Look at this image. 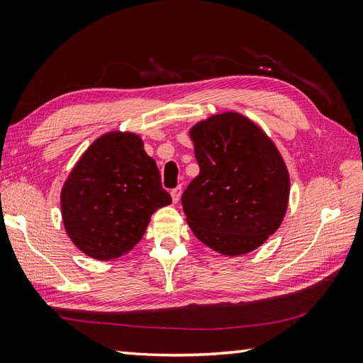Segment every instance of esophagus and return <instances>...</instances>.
Here are the masks:
<instances>
[{
    "label": "esophagus",
    "instance_id": "34e87169",
    "mask_svg": "<svg viewBox=\"0 0 363 363\" xmlns=\"http://www.w3.org/2000/svg\"><path fill=\"white\" fill-rule=\"evenodd\" d=\"M179 198H181V187H176V189L172 190V199H173V203L176 204L177 201H179Z\"/></svg>",
    "mask_w": 363,
    "mask_h": 363
}]
</instances>
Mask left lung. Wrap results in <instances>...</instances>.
Segmentation results:
<instances>
[{
    "mask_svg": "<svg viewBox=\"0 0 363 363\" xmlns=\"http://www.w3.org/2000/svg\"><path fill=\"white\" fill-rule=\"evenodd\" d=\"M199 174L182 195L198 240L223 256L251 252L279 229L290 176L274 142L238 112L198 121L189 130Z\"/></svg>",
    "mask_w": 363,
    "mask_h": 363,
    "instance_id": "8db88e82",
    "label": "left lung"
}]
</instances>
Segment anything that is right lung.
<instances>
[{"instance_id":"right-lung-1","label":"right lung","mask_w":363,"mask_h":363,"mask_svg":"<svg viewBox=\"0 0 363 363\" xmlns=\"http://www.w3.org/2000/svg\"><path fill=\"white\" fill-rule=\"evenodd\" d=\"M172 204L140 135L111 130L84 151L60 190L64 228L96 260L117 259L142 240L151 215Z\"/></svg>"}]
</instances>
